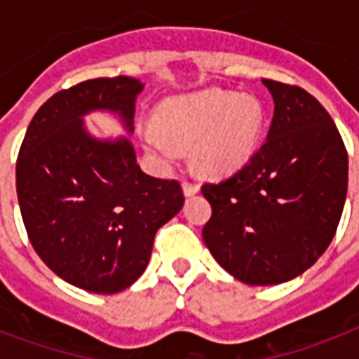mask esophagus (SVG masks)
Wrapping results in <instances>:
<instances>
[{
	"label": "esophagus",
	"mask_w": 359,
	"mask_h": 359,
	"mask_svg": "<svg viewBox=\"0 0 359 359\" xmlns=\"http://www.w3.org/2000/svg\"><path fill=\"white\" fill-rule=\"evenodd\" d=\"M182 191H184L186 197L196 196L197 191H199V184H197V182H188V180H186L184 184H182Z\"/></svg>",
	"instance_id": "esophagus-1"
}]
</instances>
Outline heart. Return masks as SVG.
<instances>
[{
  "mask_svg": "<svg viewBox=\"0 0 359 359\" xmlns=\"http://www.w3.org/2000/svg\"><path fill=\"white\" fill-rule=\"evenodd\" d=\"M158 132H147L145 149L162 163L179 156L177 145H194V162L210 177L238 171L255 156L264 109L255 97L205 89L168 98L158 108Z\"/></svg>",
  "mask_w": 359,
  "mask_h": 359,
  "instance_id": "b5f03b06",
  "label": "heart"
}]
</instances>
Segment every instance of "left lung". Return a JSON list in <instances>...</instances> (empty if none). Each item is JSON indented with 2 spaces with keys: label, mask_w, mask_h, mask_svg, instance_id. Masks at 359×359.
<instances>
[{
  "label": "left lung",
  "mask_w": 359,
  "mask_h": 359,
  "mask_svg": "<svg viewBox=\"0 0 359 359\" xmlns=\"http://www.w3.org/2000/svg\"><path fill=\"white\" fill-rule=\"evenodd\" d=\"M273 98L266 141L229 179L203 184L208 251L248 285H278L311 268L334 238L348 154L323 104L302 87L262 80Z\"/></svg>",
  "instance_id": "obj_1"
}]
</instances>
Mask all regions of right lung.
I'll return each mask as SVG.
<instances>
[{"label": "right lung", "instance_id": "obj_1", "mask_svg": "<svg viewBox=\"0 0 359 359\" xmlns=\"http://www.w3.org/2000/svg\"><path fill=\"white\" fill-rule=\"evenodd\" d=\"M143 83L97 78L55 93L31 119L16 194L31 245L67 283L115 294L145 272L154 235L184 205L177 180L141 171L128 137L97 140L83 115L111 111L134 130Z\"/></svg>", "mask_w": 359, "mask_h": 359}]
</instances>
